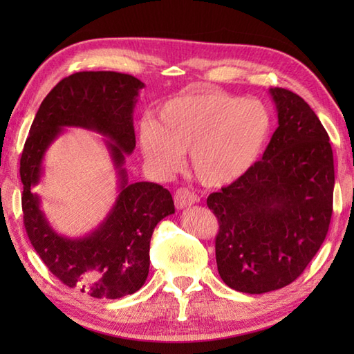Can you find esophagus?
<instances>
[{"label": "esophagus", "mask_w": 354, "mask_h": 354, "mask_svg": "<svg viewBox=\"0 0 354 354\" xmlns=\"http://www.w3.org/2000/svg\"><path fill=\"white\" fill-rule=\"evenodd\" d=\"M173 199H175V205L178 209H183V208H187L193 205L194 202H198V196L194 194L192 190L185 189V187H183V189H178L175 196H173Z\"/></svg>", "instance_id": "esophagus-1"}]
</instances>
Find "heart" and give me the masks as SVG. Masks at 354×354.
<instances>
[{"instance_id": "obj_1", "label": "heart", "mask_w": 354, "mask_h": 354, "mask_svg": "<svg viewBox=\"0 0 354 354\" xmlns=\"http://www.w3.org/2000/svg\"><path fill=\"white\" fill-rule=\"evenodd\" d=\"M265 104L217 91L183 94L158 109V122L138 124L141 153L156 171L169 175L189 152L201 184L223 187L252 167L270 133Z\"/></svg>"}]
</instances>
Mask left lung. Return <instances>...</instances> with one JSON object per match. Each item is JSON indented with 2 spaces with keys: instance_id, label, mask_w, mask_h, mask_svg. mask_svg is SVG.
<instances>
[{
  "instance_id": "1",
  "label": "left lung",
  "mask_w": 354,
  "mask_h": 354,
  "mask_svg": "<svg viewBox=\"0 0 354 354\" xmlns=\"http://www.w3.org/2000/svg\"><path fill=\"white\" fill-rule=\"evenodd\" d=\"M269 94L278 127L261 160L207 199L219 222L217 270L245 293L295 281L324 242L333 212L335 165L324 126L298 94L284 88Z\"/></svg>"
}]
</instances>
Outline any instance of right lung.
Listing matches in <instances>:
<instances>
[{
	"label": "right lung",
	"mask_w": 354,
	"mask_h": 354,
	"mask_svg": "<svg viewBox=\"0 0 354 354\" xmlns=\"http://www.w3.org/2000/svg\"><path fill=\"white\" fill-rule=\"evenodd\" d=\"M145 84L115 71H82L62 79L36 112L21 155L22 213L36 252L68 288L115 299L141 289L149 274L150 239L158 222L175 213L171 194L155 183H127L124 156L133 152V108ZM64 127L106 136L119 175V196L109 216L85 238L57 235L31 189L39 183L44 152Z\"/></svg>",
	"instance_id": "add662e5"
}]
</instances>
